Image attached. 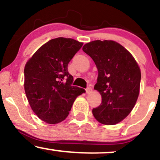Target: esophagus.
I'll return each instance as SVG.
<instances>
[{
  "label": "esophagus",
  "instance_id": "34e87169",
  "mask_svg": "<svg viewBox=\"0 0 160 160\" xmlns=\"http://www.w3.org/2000/svg\"><path fill=\"white\" fill-rule=\"evenodd\" d=\"M86 92L87 94H90L92 92V88L91 87H87L86 88Z\"/></svg>",
  "mask_w": 160,
  "mask_h": 160
}]
</instances>
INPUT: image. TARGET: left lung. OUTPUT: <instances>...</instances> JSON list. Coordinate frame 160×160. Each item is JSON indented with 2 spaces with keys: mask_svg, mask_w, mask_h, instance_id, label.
Listing matches in <instances>:
<instances>
[{
  "mask_svg": "<svg viewBox=\"0 0 160 160\" xmlns=\"http://www.w3.org/2000/svg\"><path fill=\"white\" fill-rule=\"evenodd\" d=\"M98 71L95 90L102 102L92 109L98 122L113 125L122 122L133 109L139 94L141 71L131 53L112 40H95L82 47Z\"/></svg>",
  "mask_w": 160,
  "mask_h": 160,
  "instance_id": "8db88e82",
  "label": "left lung"
}]
</instances>
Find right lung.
Listing matches in <instances>:
<instances>
[{"mask_svg": "<svg viewBox=\"0 0 160 160\" xmlns=\"http://www.w3.org/2000/svg\"><path fill=\"white\" fill-rule=\"evenodd\" d=\"M83 43L59 37L39 48L24 67V91L30 107L51 124L64 121L73 103L85 89L72 86L68 65Z\"/></svg>", "mask_w": 160, "mask_h": 160, "instance_id": "obj_1", "label": "right lung"}]
</instances>
